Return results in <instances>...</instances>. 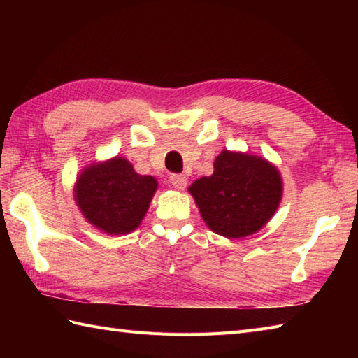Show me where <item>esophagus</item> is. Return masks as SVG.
I'll list each match as a JSON object with an SVG mask.
<instances>
[{
  "label": "esophagus",
  "instance_id": "34e87169",
  "mask_svg": "<svg viewBox=\"0 0 358 358\" xmlns=\"http://www.w3.org/2000/svg\"><path fill=\"white\" fill-rule=\"evenodd\" d=\"M171 183L175 189H185L187 186V177L185 175H180V173H172L171 175Z\"/></svg>",
  "mask_w": 358,
  "mask_h": 358
}]
</instances>
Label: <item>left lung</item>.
<instances>
[{"label": "left lung", "instance_id": "obj_1", "mask_svg": "<svg viewBox=\"0 0 358 358\" xmlns=\"http://www.w3.org/2000/svg\"><path fill=\"white\" fill-rule=\"evenodd\" d=\"M210 231L227 238L255 234L275 214L283 195L280 172L264 158L223 150L214 173L189 186Z\"/></svg>", "mask_w": 358, "mask_h": 358}]
</instances>
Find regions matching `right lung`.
I'll return each instance as SVG.
<instances>
[{"mask_svg": "<svg viewBox=\"0 0 358 358\" xmlns=\"http://www.w3.org/2000/svg\"><path fill=\"white\" fill-rule=\"evenodd\" d=\"M158 187L150 175H140L123 157L94 163L80 173L75 201L87 222L109 235L140 226Z\"/></svg>", "mask_w": 358, "mask_h": 358, "instance_id": "obj_1", "label": "right lung"}]
</instances>
